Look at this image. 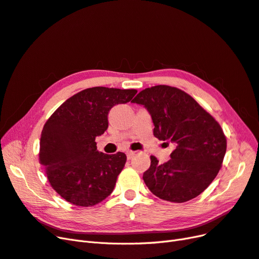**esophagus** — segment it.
Returning <instances> with one entry per match:
<instances>
[{
    "label": "esophagus",
    "instance_id": "obj_1",
    "mask_svg": "<svg viewBox=\"0 0 259 259\" xmlns=\"http://www.w3.org/2000/svg\"><path fill=\"white\" fill-rule=\"evenodd\" d=\"M135 153H136V152H134V151H127V153H126V156H127V159H128V160H131V159H133V158H134V155H135Z\"/></svg>",
    "mask_w": 259,
    "mask_h": 259
}]
</instances>
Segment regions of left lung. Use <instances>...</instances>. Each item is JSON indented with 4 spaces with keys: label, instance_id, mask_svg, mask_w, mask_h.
Wrapping results in <instances>:
<instances>
[{
    "label": "left lung",
    "instance_id": "1",
    "mask_svg": "<svg viewBox=\"0 0 259 259\" xmlns=\"http://www.w3.org/2000/svg\"><path fill=\"white\" fill-rule=\"evenodd\" d=\"M132 103L150 113L156 138L175 145L165 163L150 156L151 165L143 176L149 190L174 203L198 197L222 167L227 139L221 125L190 95L168 85L148 88Z\"/></svg>",
    "mask_w": 259,
    "mask_h": 259
}]
</instances>
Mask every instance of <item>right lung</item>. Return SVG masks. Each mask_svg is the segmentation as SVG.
Here are the masks:
<instances>
[{
  "instance_id": "1",
  "label": "right lung",
  "mask_w": 259,
  "mask_h": 259,
  "mask_svg": "<svg viewBox=\"0 0 259 259\" xmlns=\"http://www.w3.org/2000/svg\"><path fill=\"white\" fill-rule=\"evenodd\" d=\"M136 90L97 86L67 99L44 124L40 163L53 189L76 206H93L114 189L126 155L97 150L95 138L108 128V113L126 104Z\"/></svg>"
}]
</instances>
